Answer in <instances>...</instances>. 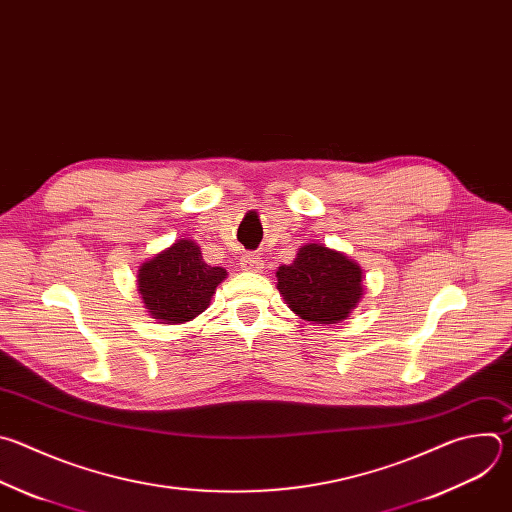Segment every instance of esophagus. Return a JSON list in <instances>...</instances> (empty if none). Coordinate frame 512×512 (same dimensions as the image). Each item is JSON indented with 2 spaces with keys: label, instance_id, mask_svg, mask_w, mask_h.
Here are the masks:
<instances>
[{
  "label": "esophagus",
  "instance_id": "34e87169",
  "mask_svg": "<svg viewBox=\"0 0 512 512\" xmlns=\"http://www.w3.org/2000/svg\"><path fill=\"white\" fill-rule=\"evenodd\" d=\"M240 266L246 272H260L264 268V260L258 254H244L240 260Z\"/></svg>",
  "mask_w": 512,
  "mask_h": 512
}]
</instances>
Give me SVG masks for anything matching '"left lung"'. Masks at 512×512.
<instances>
[{
	"instance_id": "left-lung-1",
	"label": "left lung",
	"mask_w": 512,
	"mask_h": 512,
	"mask_svg": "<svg viewBox=\"0 0 512 512\" xmlns=\"http://www.w3.org/2000/svg\"><path fill=\"white\" fill-rule=\"evenodd\" d=\"M276 278L290 309L317 325L347 319L363 294L361 268L321 244L302 246L292 264L278 268Z\"/></svg>"
}]
</instances>
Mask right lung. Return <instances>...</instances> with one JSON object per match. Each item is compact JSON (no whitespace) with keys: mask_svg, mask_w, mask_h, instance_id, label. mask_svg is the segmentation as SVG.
<instances>
[{"mask_svg":"<svg viewBox=\"0 0 512 512\" xmlns=\"http://www.w3.org/2000/svg\"><path fill=\"white\" fill-rule=\"evenodd\" d=\"M224 278V268L203 262L199 246L179 240L145 262L137 282L153 319L177 325L206 311Z\"/></svg>","mask_w":512,"mask_h":512,"instance_id":"1","label":"right lung"}]
</instances>
